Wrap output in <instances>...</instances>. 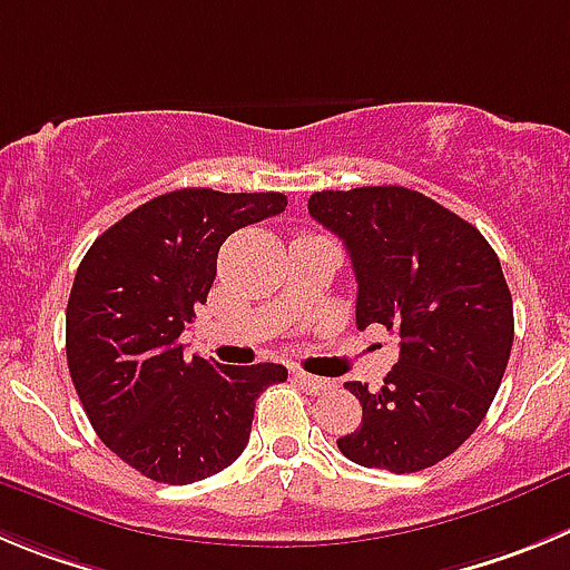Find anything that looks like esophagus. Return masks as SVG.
<instances>
[{"instance_id": "1", "label": "esophagus", "mask_w": 570, "mask_h": 570, "mask_svg": "<svg viewBox=\"0 0 570 570\" xmlns=\"http://www.w3.org/2000/svg\"><path fill=\"white\" fill-rule=\"evenodd\" d=\"M295 381L301 383L309 394H326L332 389V381H326V377H315V374L309 372H295Z\"/></svg>"}]
</instances>
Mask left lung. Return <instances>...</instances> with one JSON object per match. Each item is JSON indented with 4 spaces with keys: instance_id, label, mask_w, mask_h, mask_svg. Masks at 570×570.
<instances>
[{
    "instance_id": "8db88e82",
    "label": "left lung",
    "mask_w": 570,
    "mask_h": 570,
    "mask_svg": "<svg viewBox=\"0 0 570 570\" xmlns=\"http://www.w3.org/2000/svg\"><path fill=\"white\" fill-rule=\"evenodd\" d=\"M309 215L346 244L357 330L400 335L377 392L343 383L363 420L337 449L366 469H429L483 423L509 366L514 304L500 258L460 215L394 184L312 193Z\"/></svg>"
}]
</instances>
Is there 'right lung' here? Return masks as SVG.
<instances>
[{
  "label": "right lung",
  "instance_id": "add662e5",
  "mask_svg": "<svg viewBox=\"0 0 570 570\" xmlns=\"http://www.w3.org/2000/svg\"><path fill=\"white\" fill-rule=\"evenodd\" d=\"M286 209L281 193L173 189L94 240L68 301V368L101 443L156 483L187 485L240 458L255 400L281 363L184 357L181 332L207 301L235 229Z\"/></svg>",
  "mask_w": 570,
  "mask_h": 570
}]
</instances>
